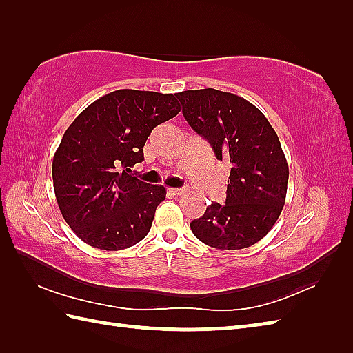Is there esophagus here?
<instances>
[{"instance_id": "obj_1", "label": "esophagus", "mask_w": 353, "mask_h": 353, "mask_svg": "<svg viewBox=\"0 0 353 353\" xmlns=\"http://www.w3.org/2000/svg\"><path fill=\"white\" fill-rule=\"evenodd\" d=\"M170 192L172 196H181V194L185 192V188H170Z\"/></svg>"}]
</instances>
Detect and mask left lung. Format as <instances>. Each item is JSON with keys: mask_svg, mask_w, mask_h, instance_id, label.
Instances as JSON below:
<instances>
[{"mask_svg": "<svg viewBox=\"0 0 353 353\" xmlns=\"http://www.w3.org/2000/svg\"><path fill=\"white\" fill-rule=\"evenodd\" d=\"M183 117L219 161L230 165L226 203L206 208L191 230L219 250L256 244L279 219L287 197L288 163L264 114L230 92L197 89L176 94Z\"/></svg>", "mask_w": 353, "mask_h": 353, "instance_id": "8db88e82", "label": "left lung"}]
</instances>
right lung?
<instances>
[{
    "label": "right lung",
    "instance_id": "add662e5",
    "mask_svg": "<svg viewBox=\"0 0 353 353\" xmlns=\"http://www.w3.org/2000/svg\"><path fill=\"white\" fill-rule=\"evenodd\" d=\"M181 112L176 95L118 89L81 112L52 157V185L65 221L81 241L117 252L144 239L162 185L132 174L148 134Z\"/></svg>",
    "mask_w": 353,
    "mask_h": 353
}]
</instances>
